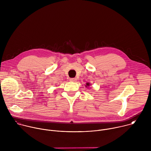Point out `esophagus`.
Returning a JSON list of instances; mask_svg holds the SVG:
<instances>
[{
  "instance_id": "obj_1",
  "label": "esophagus",
  "mask_w": 151,
  "mask_h": 151,
  "mask_svg": "<svg viewBox=\"0 0 151 151\" xmlns=\"http://www.w3.org/2000/svg\"><path fill=\"white\" fill-rule=\"evenodd\" d=\"M70 81H71V82H76V78H70Z\"/></svg>"
}]
</instances>
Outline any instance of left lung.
I'll use <instances>...</instances> for the list:
<instances>
[{
  "label": "left lung",
  "instance_id": "obj_1",
  "mask_svg": "<svg viewBox=\"0 0 151 151\" xmlns=\"http://www.w3.org/2000/svg\"><path fill=\"white\" fill-rule=\"evenodd\" d=\"M90 85V83H87V85L86 86H89Z\"/></svg>",
  "mask_w": 151,
  "mask_h": 151
}]
</instances>
